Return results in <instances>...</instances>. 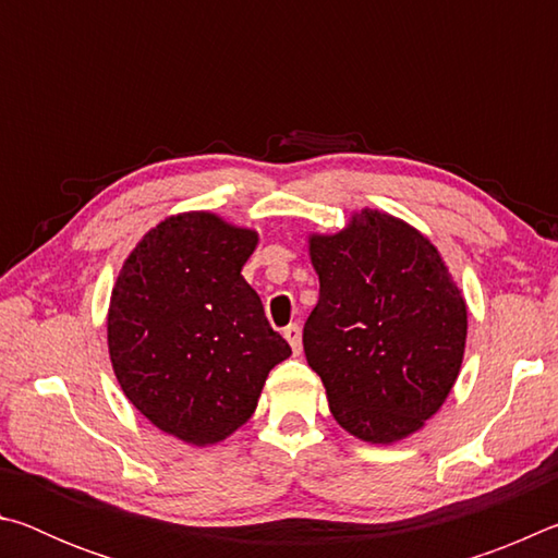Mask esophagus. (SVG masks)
<instances>
[{
  "label": "esophagus",
  "instance_id": "1",
  "mask_svg": "<svg viewBox=\"0 0 558 558\" xmlns=\"http://www.w3.org/2000/svg\"><path fill=\"white\" fill-rule=\"evenodd\" d=\"M282 335H286V339L290 342L292 352L300 354V349H302V332H300V325H288L286 329H282Z\"/></svg>",
  "mask_w": 558,
  "mask_h": 558
}]
</instances>
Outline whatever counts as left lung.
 I'll return each instance as SVG.
<instances>
[{"instance_id": "8db88e82", "label": "left lung", "mask_w": 558, "mask_h": 558, "mask_svg": "<svg viewBox=\"0 0 558 558\" xmlns=\"http://www.w3.org/2000/svg\"><path fill=\"white\" fill-rule=\"evenodd\" d=\"M319 300L302 329L329 411L366 442L421 430L456 384L468 307L426 235L362 209L347 229L310 235Z\"/></svg>"}]
</instances>
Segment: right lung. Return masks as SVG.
Wrapping results in <instances>:
<instances>
[{
	"mask_svg": "<svg viewBox=\"0 0 558 558\" xmlns=\"http://www.w3.org/2000/svg\"><path fill=\"white\" fill-rule=\"evenodd\" d=\"M258 233L209 211L149 229L116 280L112 372L130 403L189 446H214L256 411L272 366L292 354L241 268Z\"/></svg>",
	"mask_w": 558,
	"mask_h": 558,
	"instance_id": "add662e5",
	"label": "right lung"
}]
</instances>
